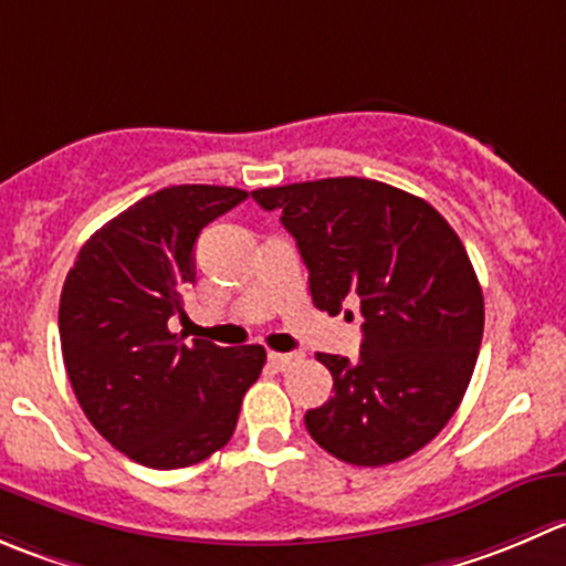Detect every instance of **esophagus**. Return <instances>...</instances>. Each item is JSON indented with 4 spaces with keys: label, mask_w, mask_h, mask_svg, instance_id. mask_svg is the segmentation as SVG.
Listing matches in <instances>:
<instances>
[{
    "label": "esophagus",
    "mask_w": 566,
    "mask_h": 566,
    "mask_svg": "<svg viewBox=\"0 0 566 566\" xmlns=\"http://www.w3.org/2000/svg\"><path fill=\"white\" fill-rule=\"evenodd\" d=\"M298 359H301L298 354H276V350H273V354H268V361H271L276 370H287V367L295 365Z\"/></svg>",
    "instance_id": "esophagus-1"
}]
</instances>
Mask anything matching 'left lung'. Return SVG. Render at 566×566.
<instances>
[{"instance_id":"8db88e82","label":"left lung","mask_w":566,"mask_h":566,"mask_svg":"<svg viewBox=\"0 0 566 566\" xmlns=\"http://www.w3.org/2000/svg\"><path fill=\"white\" fill-rule=\"evenodd\" d=\"M251 196L282 212L317 310L339 315L345 298H359V359L317 354L334 395L304 415L312 440L356 468L429 446L462 403L484 334L479 276L451 223L429 201L376 179L334 177Z\"/></svg>"}]
</instances>
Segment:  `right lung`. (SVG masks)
I'll list each match as a JSON object with an SVG mask.
<instances>
[{
  "label": "right lung",
  "instance_id": "obj_1",
  "mask_svg": "<svg viewBox=\"0 0 566 566\" xmlns=\"http://www.w3.org/2000/svg\"><path fill=\"white\" fill-rule=\"evenodd\" d=\"M249 199L218 185H174L104 223L76 254L60 295V345L93 429L132 462L177 470L234 434L240 403L265 365L262 345H185L201 229Z\"/></svg>",
  "mask_w": 566,
  "mask_h": 566
}]
</instances>
